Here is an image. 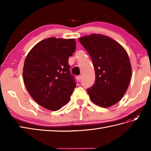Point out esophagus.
<instances>
[{"mask_svg":"<svg viewBox=\"0 0 151 151\" xmlns=\"http://www.w3.org/2000/svg\"><path fill=\"white\" fill-rule=\"evenodd\" d=\"M81 79H82V76H77V80L78 81H81Z\"/></svg>","mask_w":151,"mask_h":151,"instance_id":"obj_1","label":"esophagus"}]
</instances>
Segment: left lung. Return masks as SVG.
I'll list each match as a JSON object with an SVG mask.
<instances>
[{
  "label": "left lung",
  "instance_id": "1",
  "mask_svg": "<svg viewBox=\"0 0 151 151\" xmlns=\"http://www.w3.org/2000/svg\"><path fill=\"white\" fill-rule=\"evenodd\" d=\"M78 41L90 55L95 67V84L87 90L89 98L103 108L117 103L126 93L132 76L126 50L103 34L87 35Z\"/></svg>",
  "mask_w": 151,
  "mask_h": 151
}]
</instances>
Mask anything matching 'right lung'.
Segmentation results:
<instances>
[{
    "mask_svg": "<svg viewBox=\"0 0 151 151\" xmlns=\"http://www.w3.org/2000/svg\"><path fill=\"white\" fill-rule=\"evenodd\" d=\"M76 49L74 39L49 37L40 41L25 58L22 77L34 100L56 111L68 103L76 88L68 60Z\"/></svg>",
    "mask_w": 151,
    "mask_h": 151,
    "instance_id": "1",
    "label": "right lung"
}]
</instances>
